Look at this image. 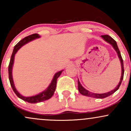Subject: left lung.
I'll return each mask as SVG.
<instances>
[{
  "label": "left lung",
  "instance_id": "8db88e82",
  "mask_svg": "<svg viewBox=\"0 0 131 131\" xmlns=\"http://www.w3.org/2000/svg\"><path fill=\"white\" fill-rule=\"evenodd\" d=\"M101 37L103 38V39L106 41V42H108L110 44H111L112 46L113 49H115L117 55H118L119 59L120 62H121V79H120L119 82L118 84V85L116 86V88H115V89H114L112 91L108 92L106 93H103V94H96V93H93L91 92L88 91L86 90L84 88L82 87V85L81 84L80 82H79V79L78 80V90H79V92H80V94H81L85 96H88V97H93V98H97V99H104L105 97H107L108 96L112 95L113 93H115L117 90L119 88L120 85H121V82H122L123 79V76H124V64H123V58L121 57V53H120L119 50L118 49V45H117L116 42L115 41L112 37H111L110 36L108 35H103V36H101Z\"/></svg>",
  "mask_w": 131,
  "mask_h": 131
}]
</instances>
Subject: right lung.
I'll return each instance as SVG.
<instances>
[{
    "mask_svg": "<svg viewBox=\"0 0 131 131\" xmlns=\"http://www.w3.org/2000/svg\"><path fill=\"white\" fill-rule=\"evenodd\" d=\"M40 36L38 34H33L31 35L28 36L26 37H25L24 39H23L22 40H21L15 46L14 49L13 50L12 55L11 56V58H10V63H9L8 66V76H9V81H10V85H11L13 91H14V92L15 93V94L18 96V97H19V99H21V100H24V101L28 102L30 103H39V102H42L45 101V100H48V99H50L51 97L53 96V95L55 92V89H56L57 86V81L58 77L60 76L61 73L63 72V70L57 72V73H55L54 75L53 79H52V81H51L50 85L48 86V88L46 89L45 91L39 93L37 95H36L31 96V97H25V96L22 95L21 94H20L18 92L16 89L15 86L14 82H13V76H12V68L13 63H14V59H15V55L16 53V52L18 51V50L22 46H23L24 45H25L26 43L32 41L33 40H35L36 39L40 38Z\"/></svg>",
    "mask_w": 131,
    "mask_h": 131,
    "instance_id": "right-lung-1",
    "label": "right lung"
}]
</instances>
